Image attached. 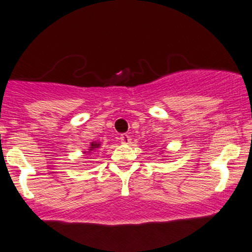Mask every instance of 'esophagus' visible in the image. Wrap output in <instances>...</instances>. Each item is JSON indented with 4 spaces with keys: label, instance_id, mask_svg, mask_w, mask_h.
<instances>
[{
    "label": "esophagus",
    "instance_id": "34e87169",
    "mask_svg": "<svg viewBox=\"0 0 252 252\" xmlns=\"http://www.w3.org/2000/svg\"><path fill=\"white\" fill-rule=\"evenodd\" d=\"M119 140H121V142L122 144H130V141H131V139H130V136L128 135V134H122L121 136H119Z\"/></svg>",
    "mask_w": 252,
    "mask_h": 252
}]
</instances>
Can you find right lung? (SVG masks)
<instances>
[{"label":"right lung","mask_w":252,"mask_h":252,"mask_svg":"<svg viewBox=\"0 0 252 252\" xmlns=\"http://www.w3.org/2000/svg\"><path fill=\"white\" fill-rule=\"evenodd\" d=\"M97 147H100V144H96V142H91L90 145V149H89V152L94 151L95 149H97Z\"/></svg>","instance_id":"obj_1"}]
</instances>
